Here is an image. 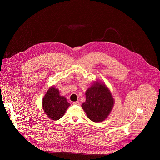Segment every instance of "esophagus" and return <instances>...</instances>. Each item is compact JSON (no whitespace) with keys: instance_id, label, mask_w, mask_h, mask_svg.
Wrapping results in <instances>:
<instances>
[{"instance_id":"34e87169","label":"esophagus","mask_w":160,"mask_h":160,"mask_svg":"<svg viewBox=\"0 0 160 160\" xmlns=\"http://www.w3.org/2000/svg\"><path fill=\"white\" fill-rule=\"evenodd\" d=\"M72 104H74V105H77V106H79V102L78 101L73 102H72Z\"/></svg>"}]
</instances>
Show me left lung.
<instances>
[{"mask_svg": "<svg viewBox=\"0 0 160 160\" xmlns=\"http://www.w3.org/2000/svg\"><path fill=\"white\" fill-rule=\"evenodd\" d=\"M86 97V102L81 106L88 117L94 122L104 121L114 104L110 90L105 84L97 81L87 89Z\"/></svg>", "mask_w": 160, "mask_h": 160, "instance_id": "1", "label": "left lung"}]
</instances>
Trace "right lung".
Instances as JSON below:
<instances>
[{
    "mask_svg": "<svg viewBox=\"0 0 160 160\" xmlns=\"http://www.w3.org/2000/svg\"><path fill=\"white\" fill-rule=\"evenodd\" d=\"M70 104L66 98L59 95V91L54 86L51 87L47 92L42 101V106L49 118L58 120L61 118L66 111Z\"/></svg>",
    "mask_w": 160,
    "mask_h": 160,
    "instance_id": "add662e5",
    "label": "right lung"
}]
</instances>
